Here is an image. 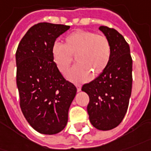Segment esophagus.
Instances as JSON below:
<instances>
[{"label": "esophagus", "mask_w": 151, "mask_h": 151, "mask_svg": "<svg viewBox=\"0 0 151 151\" xmlns=\"http://www.w3.org/2000/svg\"><path fill=\"white\" fill-rule=\"evenodd\" d=\"M76 87H77V91L80 92L81 91V86L80 85H76Z\"/></svg>", "instance_id": "1"}]
</instances>
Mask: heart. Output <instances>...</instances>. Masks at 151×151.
Here are the masks:
<instances>
[{"label":"heart","instance_id":"heart-1","mask_svg":"<svg viewBox=\"0 0 151 151\" xmlns=\"http://www.w3.org/2000/svg\"><path fill=\"white\" fill-rule=\"evenodd\" d=\"M52 57L61 73H66L75 57L78 63L67 73L68 79L73 83L88 81L92 73L99 75L105 70L111 58V45L102 35L87 30H76L65 37L63 45L52 47Z\"/></svg>","mask_w":151,"mask_h":151}]
</instances>
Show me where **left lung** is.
<instances>
[{
  "label": "left lung",
  "instance_id": "1",
  "mask_svg": "<svg viewBox=\"0 0 151 151\" xmlns=\"http://www.w3.org/2000/svg\"><path fill=\"white\" fill-rule=\"evenodd\" d=\"M111 45V58L97 78L84 84L82 91L89 96L90 122L101 131H109L122 122L132 88V58L130 46L114 29L100 26Z\"/></svg>",
  "mask_w": 151,
  "mask_h": 151
}]
</instances>
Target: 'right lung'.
<instances>
[{
	"label": "right lung",
	"instance_id": "1",
	"mask_svg": "<svg viewBox=\"0 0 151 151\" xmlns=\"http://www.w3.org/2000/svg\"><path fill=\"white\" fill-rule=\"evenodd\" d=\"M70 26L39 23L19 42L16 54V84L19 105L29 124L41 134L54 135L64 129L68 109L77 93L56 67L52 47Z\"/></svg>",
	"mask_w": 151,
	"mask_h": 151
}]
</instances>
